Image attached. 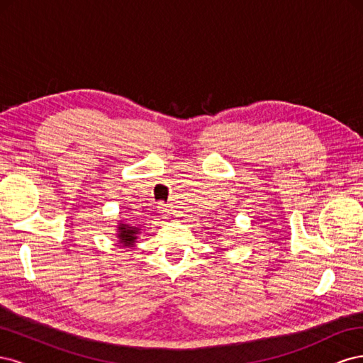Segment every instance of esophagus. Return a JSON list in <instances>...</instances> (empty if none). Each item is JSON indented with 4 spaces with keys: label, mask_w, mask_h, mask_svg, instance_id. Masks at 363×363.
Here are the masks:
<instances>
[{
    "label": "esophagus",
    "mask_w": 363,
    "mask_h": 363,
    "mask_svg": "<svg viewBox=\"0 0 363 363\" xmlns=\"http://www.w3.org/2000/svg\"><path fill=\"white\" fill-rule=\"evenodd\" d=\"M157 208H159V212H160L164 218H167V216L171 213V207H169L168 204H164V203H159Z\"/></svg>",
    "instance_id": "esophagus-1"
}]
</instances>
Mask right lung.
<instances>
[{
	"label": "right lung",
	"mask_w": 363,
	"mask_h": 363,
	"mask_svg": "<svg viewBox=\"0 0 363 363\" xmlns=\"http://www.w3.org/2000/svg\"><path fill=\"white\" fill-rule=\"evenodd\" d=\"M116 238H118V242L123 245L124 248H131L135 247L138 242V238L140 235V228L135 227V225H130L124 221H119L116 225Z\"/></svg>",
	"instance_id": "right-lung-1"
}]
</instances>
